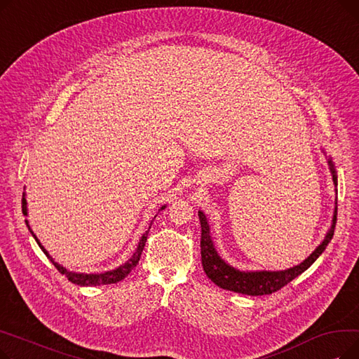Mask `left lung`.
<instances>
[{"label":"left lung","mask_w":359,"mask_h":359,"mask_svg":"<svg viewBox=\"0 0 359 359\" xmlns=\"http://www.w3.org/2000/svg\"><path fill=\"white\" fill-rule=\"evenodd\" d=\"M329 167L333 176V183L337 186V176L336 170L333 167L332 160L329 158ZM334 212L332 218V225L325 237V240L318 244L316 250L299 265L292 266L285 271H238L233 266H230L227 262H224L218 252L215 250L214 241L211 238L210 233V224L206 219L205 214L202 211L198 212L199 221H201V256H202V266L206 273L215 285H218L222 290L234 291L238 294L246 295H268L272 292H276L282 287H285L292 279H295L298 275L307 271L313 263L317 260V257L322 255L327 244L330 243L334 227H336V217H337V201L334 202Z\"/></svg>","instance_id":"8db88e82"}]
</instances>
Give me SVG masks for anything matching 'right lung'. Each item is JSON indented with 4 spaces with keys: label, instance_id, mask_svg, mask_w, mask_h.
<instances>
[{
    "label": "right lung",
    "instance_id": "obj_1",
    "mask_svg": "<svg viewBox=\"0 0 359 359\" xmlns=\"http://www.w3.org/2000/svg\"><path fill=\"white\" fill-rule=\"evenodd\" d=\"M164 208H165V205H163L158 211H161V210H164ZM22 211H23V215H27V202H26V194H25V192H23V198H22ZM26 225H27L29 231L32 233V236L34 237L36 243L39 244V248H41V249H42V252L48 256V259L53 263L55 268L58 269L62 275H65V276L68 278V280H71V282H72V284H75V285H81V287H97V285L116 284V282H119V280L125 279V278L129 275V272L138 265L140 257H141L142 250H144V246H145L147 237H148V231H149V229H151V225H149L148 230L142 234V237H141V240H140V243H138L137 250L134 252V255H132V256L128 259V262H125L123 265H121L119 268H116V269H111V271H107V272H103V273H77V272H69V271H67L64 266H61L60 263H56V262L52 259V256L46 252V249L42 246L41 241H39V238H37V237H36V234L32 231V229H30V225H29V221H27V219H26Z\"/></svg>",
    "mask_w": 359,
    "mask_h": 359
}]
</instances>
